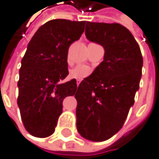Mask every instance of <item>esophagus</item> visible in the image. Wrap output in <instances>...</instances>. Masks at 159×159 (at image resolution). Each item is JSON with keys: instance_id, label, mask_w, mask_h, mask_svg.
Masks as SVG:
<instances>
[{"instance_id": "34e87169", "label": "esophagus", "mask_w": 159, "mask_h": 159, "mask_svg": "<svg viewBox=\"0 0 159 159\" xmlns=\"http://www.w3.org/2000/svg\"><path fill=\"white\" fill-rule=\"evenodd\" d=\"M79 84H80V81L79 80H77V82H76V84H77V85H79Z\"/></svg>"}]
</instances>
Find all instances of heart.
<instances>
[{"label": "heart", "instance_id": "obj_1", "mask_svg": "<svg viewBox=\"0 0 159 159\" xmlns=\"http://www.w3.org/2000/svg\"><path fill=\"white\" fill-rule=\"evenodd\" d=\"M91 69L85 65H77L70 71V76L74 79L83 80L91 75Z\"/></svg>", "mask_w": 159, "mask_h": 159}]
</instances>
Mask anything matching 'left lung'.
I'll list each match as a JSON object with an SVG mask.
<instances>
[{"label":"left lung","instance_id":"obj_1","mask_svg":"<svg viewBox=\"0 0 159 159\" xmlns=\"http://www.w3.org/2000/svg\"><path fill=\"white\" fill-rule=\"evenodd\" d=\"M84 33L105 53L103 61L78 85L76 128L82 137L102 142L121 129L134 103L143 57L132 33L120 24L87 22Z\"/></svg>","mask_w":159,"mask_h":159}]
</instances>
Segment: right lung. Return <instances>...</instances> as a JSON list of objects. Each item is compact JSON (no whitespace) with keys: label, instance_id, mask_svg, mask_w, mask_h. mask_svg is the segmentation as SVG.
Here are the masks:
<instances>
[{"label":"right lung","instance_id":"right-lung-1","mask_svg":"<svg viewBox=\"0 0 159 159\" xmlns=\"http://www.w3.org/2000/svg\"><path fill=\"white\" fill-rule=\"evenodd\" d=\"M85 21L50 20L29 41L19 71L17 105L25 130L33 136L51 135L62 112V101L74 96L76 80L61 83L68 75L70 45L78 40Z\"/></svg>","mask_w":159,"mask_h":159}]
</instances>
